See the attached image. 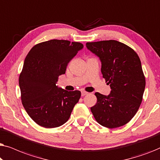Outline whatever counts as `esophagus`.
<instances>
[{
    "instance_id": "34e87169",
    "label": "esophagus",
    "mask_w": 160,
    "mask_h": 160,
    "mask_svg": "<svg viewBox=\"0 0 160 160\" xmlns=\"http://www.w3.org/2000/svg\"><path fill=\"white\" fill-rule=\"evenodd\" d=\"M87 94H88V92H85V91L82 92V96H84V95H87Z\"/></svg>"
}]
</instances>
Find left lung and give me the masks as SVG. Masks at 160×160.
Segmentation results:
<instances>
[{"label":"left lung","mask_w":160,"mask_h":160,"mask_svg":"<svg viewBox=\"0 0 160 160\" xmlns=\"http://www.w3.org/2000/svg\"><path fill=\"white\" fill-rule=\"evenodd\" d=\"M87 47L99 57L101 72L111 91L95 92L97 102L91 111L102 126L117 128L128 123L141 106L146 78L141 60L134 49L115 40L87 42Z\"/></svg>","instance_id":"obj_1"}]
</instances>
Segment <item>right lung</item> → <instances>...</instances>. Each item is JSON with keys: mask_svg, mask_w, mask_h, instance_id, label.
Segmentation results:
<instances>
[{"mask_svg": "<svg viewBox=\"0 0 160 160\" xmlns=\"http://www.w3.org/2000/svg\"><path fill=\"white\" fill-rule=\"evenodd\" d=\"M83 47L79 42L53 39L37 43L26 57L19 77L21 100L39 126L58 128L70 118L81 92H68L58 88L56 83Z\"/></svg>", "mask_w": 160, "mask_h": 160, "instance_id": "1", "label": "right lung"}]
</instances>
